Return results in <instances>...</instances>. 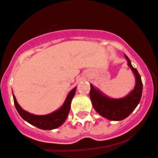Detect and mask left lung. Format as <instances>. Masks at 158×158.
Instances as JSON below:
<instances>
[{
	"label": "left lung",
	"mask_w": 158,
	"mask_h": 158,
	"mask_svg": "<svg viewBox=\"0 0 158 158\" xmlns=\"http://www.w3.org/2000/svg\"><path fill=\"white\" fill-rule=\"evenodd\" d=\"M127 65L135 76L136 82L134 89L126 96L122 98H112L104 95L98 88L90 84L89 97L94 109L103 117L111 121L125 119L138 105L143 93V83L137 70L132 66L131 60L125 54Z\"/></svg>",
	"instance_id": "1"
}]
</instances>
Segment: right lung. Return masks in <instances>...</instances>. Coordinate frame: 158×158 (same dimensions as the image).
<instances>
[{"mask_svg": "<svg viewBox=\"0 0 158 158\" xmlns=\"http://www.w3.org/2000/svg\"><path fill=\"white\" fill-rule=\"evenodd\" d=\"M76 89L77 87H74L72 91L69 92L64 103L60 109L49 114L42 115V116H38L27 112L19 105L14 94H12V96H13L15 108L23 119L33 126H36L42 130H53L61 126L66 120L70 111L72 100L75 95Z\"/></svg>", "mask_w": 158, "mask_h": 158, "instance_id": "1", "label": "right lung"}]
</instances>
